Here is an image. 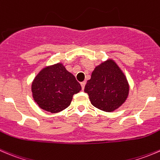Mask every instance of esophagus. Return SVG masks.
I'll return each mask as SVG.
<instances>
[{
    "label": "esophagus",
    "instance_id": "obj_1",
    "mask_svg": "<svg viewBox=\"0 0 160 160\" xmlns=\"http://www.w3.org/2000/svg\"><path fill=\"white\" fill-rule=\"evenodd\" d=\"M80 85H81V88H82V89H84V87H85V85H86V82L85 81H83V82H81V83H80Z\"/></svg>",
    "mask_w": 160,
    "mask_h": 160
}]
</instances>
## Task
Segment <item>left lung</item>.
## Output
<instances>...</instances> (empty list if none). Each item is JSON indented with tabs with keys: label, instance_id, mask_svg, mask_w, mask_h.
Instances as JSON below:
<instances>
[{
	"label": "left lung",
	"instance_id": "obj_1",
	"mask_svg": "<svg viewBox=\"0 0 160 160\" xmlns=\"http://www.w3.org/2000/svg\"><path fill=\"white\" fill-rule=\"evenodd\" d=\"M84 91L91 104L98 109L112 112L126 101L129 85L126 77L112 60H107L94 69Z\"/></svg>",
	"mask_w": 160,
	"mask_h": 160
}]
</instances>
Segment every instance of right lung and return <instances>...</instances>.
<instances>
[{
  "instance_id": "right-lung-1",
  "label": "right lung",
  "mask_w": 160,
  "mask_h": 160,
  "mask_svg": "<svg viewBox=\"0 0 160 160\" xmlns=\"http://www.w3.org/2000/svg\"><path fill=\"white\" fill-rule=\"evenodd\" d=\"M80 90V83L62 63L43 69L32 83L34 101L40 108L52 113L69 106L73 94Z\"/></svg>"
}]
</instances>
